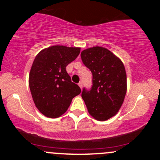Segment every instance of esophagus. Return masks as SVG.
<instances>
[{"label": "esophagus", "mask_w": 160, "mask_h": 160, "mask_svg": "<svg viewBox=\"0 0 160 160\" xmlns=\"http://www.w3.org/2000/svg\"><path fill=\"white\" fill-rule=\"evenodd\" d=\"M78 85H79V86H80V89H82V82H79V83H78Z\"/></svg>", "instance_id": "1"}]
</instances>
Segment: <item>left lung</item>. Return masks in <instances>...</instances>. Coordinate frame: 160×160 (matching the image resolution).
Segmentation results:
<instances>
[{
  "label": "left lung",
  "mask_w": 160,
  "mask_h": 160,
  "mask_svg": "<svg viewBox=\"0 0 160 160\" xmlns=\"http://www.w3.org/2000/svg\"><path fill=\"white\" fill-rule=\"evenodd\" d=\"M82 61L92 74L90 91L82 92L89 113L105 121L120 109L127 90L126 72L122 62L109 49L93 47L82 51Z\"/></svg>",
  "instance_id": "1"
}]
</instances>
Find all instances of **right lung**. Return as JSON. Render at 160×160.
I'll use <instances>...</instances> for the list:
<instances>
[{
    "label": "right lung",
    "mask_w": 160,
    "mask_h": 160,
    "mask_svg": "<svg viewBox=\"0 0 160 160\" xmlns=\"http://www.w3.org/2000/svg\"><path fill=\"white\" fill-rule=\"evenodd\" d=\"M80 52V47L56 45L42 49L34 58L29 87L35 106L46 117H61L72 99L81 92L66 71V66L76 59Z\"/></svg>",
    "instance_id": "obj_1"
}]
</instances>
